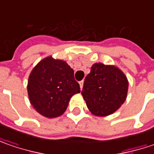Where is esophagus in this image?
<instances>
[{
    "label": "esophagus",
    "instance_id": "esophagus-1",
    "mask_svg": "<svg viewBox=\"0 0 154 154\" xmlns=\"http://www.w3.org/2000/svg\"><path fill=\"white\" fill-rule=\"evenodd\" d=\"M79 84H80V89H82L83 88V84H84V81L83 80H81L79 82Z\"/></svg>",
    "mask_w": 154,
    "mask_h": 154
}]
</instances>
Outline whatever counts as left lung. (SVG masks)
<instances>
[{"label":"left lung","mask_w":154,"mask_h":154,"mask_svg":"<svg viewBox=\"0 0 154 154\" xmlns=\"http://www.w3.org/2000/svg\"><path fill=\"white\" fill-rule=\"evenodd\" d=\"M128 81L118 68L94 63L84 81L81 94L93 115L105 116L114 113L126 100Z\"/></svg>","instance_id":"1"}]
</instances>
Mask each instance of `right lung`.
Masks as SVG:
<instances>
[{
  "label": "right lung",
  "mask_w": 154,
  "mask_h": 154,
  "mask_svg": "<svg viewBox=\"0 0 154 154\" xmlns=\"http://www.w3.org/2000/svg\"><path fill=\"white\" fill-rule=\"evenodd\" d=\"M27 92L30 103L40 115L54 118L65 112L70 98L80 88L67 62L48 56L31 72Z\"/></svg>",
  "instance_id": "add662e5"
}]
</instances>
